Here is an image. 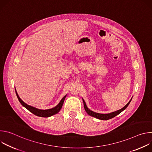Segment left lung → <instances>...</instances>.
I'll use <instances>...</instances> for the list:
<instances>
[{
    "instance_id": "1",
    "label": "left lung",
    "mask_w": 152,
    "mask_h": 152,
    "mask_svg": "<svg viewBox=\"0 0 152 152\" xmlns=\"http://www.w3.org/2000/svg\"><path fill=\"white\" fill-rule=\"evenodd\" d=\"M132 99V97L131 98V99L129 100V102L124 107H123L121 108V109H120L119 110H117V111H114V112H112V113H108V114H100V113H95L94 111H92L91 110H90L89 108L87 107V106H86V103H85V100L83 99H82V100H83V102L85 110L86 112V113H87L89 115L92 116L93 117H95V118H96L97 119H99V120H107L111 119V118L115 117L116 115H117L120 113H121L123 111H124L126 109V108L128 106V105L129 104L130 102H131Z\"/></svg>"
}]
</instances>
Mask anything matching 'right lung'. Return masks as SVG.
Masks as SVG:
<instances>
[{
  "label": "right lung",
  "mask_w": 152,
  "mask_h": 152,
  "mask_svg": "<svg viewBox=\"0 0 152 152\" xmlns=\"http://www.w3.org/2000/svg\"><path fill=\"white\" fill-rule=\"evenodd\" d=\"M15 93H16L17 97L20 103L21 104H22V106H23L25 107H26L28 111H29L31 113H32L34 115H35L37 116H38V117H49L50 116H52L55 114H58L60 111L61 109L62 108V106L63 105L64 100L67 96V94H66L60 100L59 103L56 106H55L52 108H50V109L39 110V109H38V108H36V107H35L34 106H30V105L26 104V103H25L22 100H21L19 96L17 94L16 89H15Z\"/></svg>",
  "instance_id": "right-lung-1"
}]
</instances>
